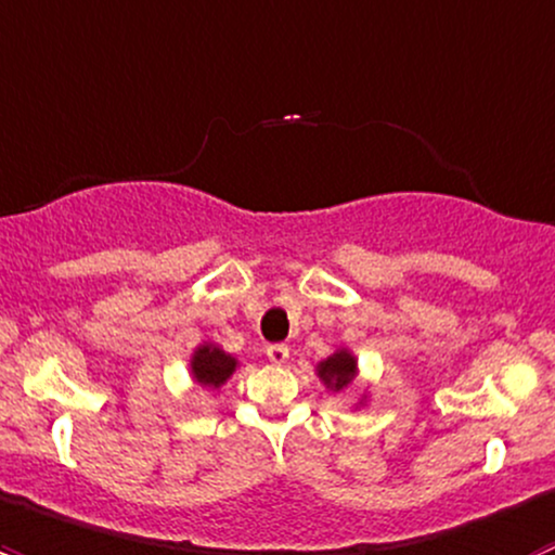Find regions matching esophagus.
<instances>
[{
  "label": "esophagus",
  "instance_id": "1",
  "mask_svg": "<svg viewBox=\"0 0 555 555\" xmlns=\"http://www.w3.org/2000/svg\"><path fill=\"white\" fill-rule=\"evenodd\" d=\"M266 354L273 365H284V362L289 360V346L287 344H271L266 349Z\"/></svg>",
  "mask_w": 555,
  "mask_h": 555
}]
</instances>
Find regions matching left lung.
<instances>
[{
	"label": "left lung",
	"instance_id": "left-lung-1",
	"mask_svg": "<svg viewBox=\"0 0 555 555\" xmlns=\"http://www.w3.org/2000/svg\"><path fill=\"white\" fill-rule=\"evenodd\" d=\"M319 378H322L324 386L333 391L346 389L357 378V360L349 349H338L335 354H330L327 360H322L317 365Z\"/></svg>",
	"mask_w": 555,
	"mask_h": 555
}]
</instances>
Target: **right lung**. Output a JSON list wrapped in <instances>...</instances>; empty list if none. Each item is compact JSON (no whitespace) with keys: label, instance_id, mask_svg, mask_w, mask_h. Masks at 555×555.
Instances as JSON below:
<instances>
[{"label":"right lung","instance_id":"add662e5","mask_svg":"<svg viewBox=\"0 0 555 555\" xmlns=\"http://www.w3.org/2000/svg\"><path fill=\"white\" fill-rule=\"evenodd\" d=\"M238 367L236 357L225 354L220 346L215 344H201L198 349L190 357V373L201 386H209V389H220L228 378L233 376V371Z\"/></svg>","mask_w":555,"mask_h":555}]
</instances>
